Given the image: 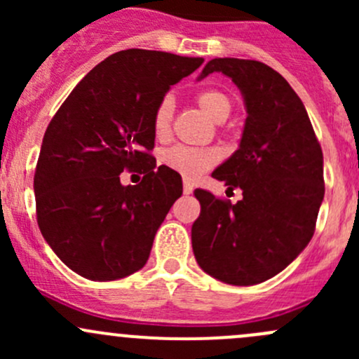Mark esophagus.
Instances as JSON below:
<instances>
[{"label": "esophagus", "mask_w": 359, "mask_h": 359, "mask_svg": "<svg viewBox=\"0 0 359 359\" xmlns=\"http://www.w3.org/2000/svg\"><path fill=\"white\" fill-rule=\"evenodd\" d=\"M194 191V186H193V182H191V180H184V194H191Z\"/></svg>", "instance_id": "34e87169"}]
</instances>
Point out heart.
Wrapping results in <instances>:
<instances>
[{
  "label": "heart",
  "instance_id": "obj_1",
  "mask_svg": "<svg viewBox=\"0 0 359 359\" xmlns=\"http://www.w3.org/2000/svg\"><path fill=\"white\" fill-rule=\"evenodd\" d=\"M196 102L200 109L217 123L226 121L229 118L231 111H233L231 99L226 93L219 92V90H205V92L198 93ZM172 118L173 100L170 97H165L158 104L153 118L154 133H156L159 139L168 135L170 126H172ZM217 161H219V153L212 149V147L175 146L172 149L165 151V154H163V163L168 168H172L173 172L186 177V179H196L201 173H205L206 170L212 168Z\"/></svg>",
  "mask_w": 359,
  "mask_h": 359
}]
</instances>
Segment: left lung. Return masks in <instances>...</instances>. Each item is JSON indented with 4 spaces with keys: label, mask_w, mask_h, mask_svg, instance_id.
<instances>
[{
    "label": "left lung",
    "mask_w": 359,
    "mask_h": 359,
    "mask_svg": "<svg viewBox=\"0 0 359 359\" xmlns=\"http://www.w3.org/2000/svg\"><path fill=\"white\" fill-rule=\"evenodd\" d=\"M222 72L243 95L240 147L213 170L236 205L196 189L201 213L191 240L196 262L227 285L248 287L276 276L314 234L325 196L323 153L306 107L287 79L257 60L212 59L198 79Z\"/></svg>",
    "instance_id": "8db88e82"
}]
</instances>
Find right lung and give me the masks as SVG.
I'll return each instance as SVG.
<instances>
[{"label": "right lung", "instance_id": "obj_1", "mask_svg": "<svg viewBox=\"0 0 359 359\" xmlns=\"http://www.w3.org/2000/svg\"><path fill=\"white\" fill-rule=\"evenodd\" d=\"M203 64L156 50L112 53L74 86L50 121L34 173L43 238L79 276L112 281L142 269L182 179L158 166L153 118L170 86ZM144 173L123 187L118 173Z\"/></svg>", "mask_w": 359, "mask_h": 359}]
</instances>
